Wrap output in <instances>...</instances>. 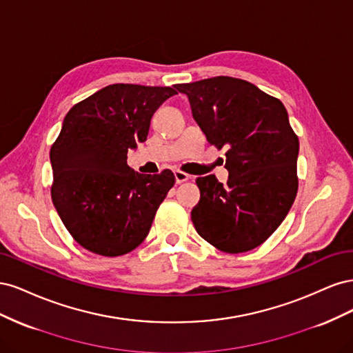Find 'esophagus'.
Wrapping results in <instances>:
<instances>
[{
	"mask_svg": "<svg viewBox=\"0 0 353 353\" xmlns=\"http://www.w3.org/2000/svg\"><path fill=\"white\" fill-rule=\"evenodd\" d=\"M174 175H175V183L176 184H183V183H185V181H188V178H190L187 174L181 172V170H175Z\"/></svg>",
	"mask_w": 353,
	"mask_h": 353,
	"instance_id": "34e87169",
	"label": "esophagus"
}]
</instances>
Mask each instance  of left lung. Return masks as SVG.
Returning <instances> with one entry per match:
<instances>
[{
  "label": "left lung",
  "instance_id": "8db88e82",
  "mask_svg": "<svg viewBox=\"0 0 353 353\" xmlns=\"http://www.w3.org/2000/svg\"><path fill=\"white\" fill-rule=\"evenodd\" d=\"M176 90L188 97L208 141L227 147V184L197 178L191 221L199 236L227 253L249 252L280 227L297 193L299 140L284 104L256 85L216 77Z\"/></svg>",
  "mask_w": 353,
  "mask_h": 353
}]
</instances>
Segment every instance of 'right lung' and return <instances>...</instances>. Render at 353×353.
<instances>
[{"label": "right lung", "mask_w": 353, "mask_h": 353, "mask_svg": "<svg viewBox=\"0 0 353 353\" xmlns=\"http://www.w3.org/2000/svg\"><path fill=\"white\" fill-rule=\"evenodd\" d=\"M175 87L113 83L74 104L50 150L51 199L83 249L101 256L134 250L148 231L175 176L138 174L128 150L144 143L153 113Z\"/></svg>", "instance_id": "add662e5"}]
</instances>
